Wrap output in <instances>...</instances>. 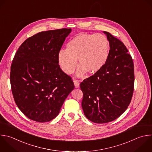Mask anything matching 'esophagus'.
<instances>
[{"instance_id":"1","label":"esophagus","mask_w":152,"mask_h":152,"mask_svg":"<svg viewBox=\"0 0 152 152\" xmlns=\"http://www.w3.org/2000/svg\"><path fill=\"white\" fill-rule=\"evenodd\" d=\"M74 86L76 88H78L80 87V83H79L78 80H74Z\"/></svg>"}]
</instances>
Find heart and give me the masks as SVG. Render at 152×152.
<instances>
[{"label":"heart","instance_id":"b5f03b06","mask_svg":"<svg viewBox=\"0 0 152 152\" xmlns=\"http://www.w3.org/2000/svg\"><path fill=\"white\" fill-rule=\"evenodd\" d=\"M110 43L106 36L100 34L81 33L72 37L66 45V49L59 50L58 63L66 74L72 73L77 65L78 77L86 72L94 74L106 65L109 56Z\"/></svg>","mask_w":152,"mask_h":152}]
</instances>
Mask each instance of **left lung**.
Returning a JSON list of instances; mask_svg holds the SVG:
<instances>
[{"mask_svg": "<svg viewBox=\"0 0 152 152\" xmlns=\"http://www.w3.org/2000/svg\"><path fill=\"white\" fill-rule=\"evenodd\" d=\"M103 33L110 43L108 60L99 72L80 84L84 113L97 124L111 122L125 111L134 85V64L126 46L109 33Z\"/></svg>", "mask_w": 152, "mask_h": 152, "instance_id": "1", "label": "left lung"}]
</instances>
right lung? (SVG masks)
Instances as JSON below:
<instances>
[{"label": "right lung", "mask_w": 152, "mask_h": 152, "mask_svg": "<svg viewBox=\"0 0 152 152\" xmlns=\"http://www.w3.org/2000/svg\"><path fill=\"white\" fill-rule=\"evenodd\" d=\"M71 28L40 32L26 40L16 52L10 81L15 103L29 119L49 122L56 118L74 89L61 69L58 55Z\"/></svg>", "instance_id": "right-lung-1"}]
</instances>
